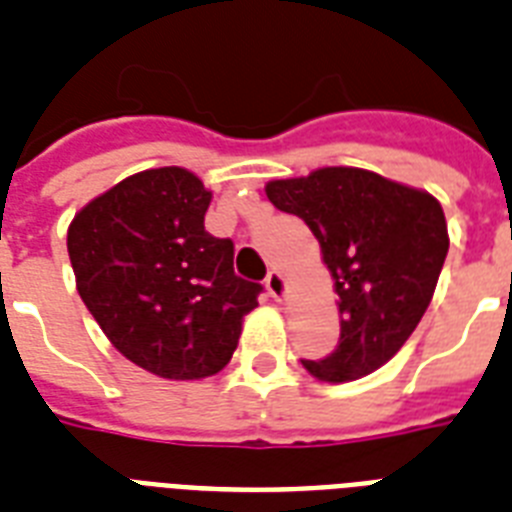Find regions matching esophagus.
Listing matches in <instances>:
<instances>
[{
	"label": "esophagus",
	"instance_id": "obj_1",
	"mask_svg": "<svg viewBox=\"0 0 512 512\" xmlns=\"http://www.w3.org/2000/svg\"><path fill=\"white\" fill-rule=\"evenodd\" d=\"M265 289H268V295L281 300V297L287 295V276L281 271H271L268 273V279H265Z\"/></svg>",
	"mask_w": 512,
	"mask_h": 512
}]
</instances>
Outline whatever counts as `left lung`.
<instances>
[{
  "instance_id": "left-lung-1",
  "label": "left lung",
  "mask_w": 512,
  "mask_h": 512,
  "mask_svg": "<svg viewBox=\"0 0 512 512\" xmlns=\"http://www.w3.org/2000/svg\"><path fill=\"white\" fill-rule=\"evenodd\" d=\"M265 196L305 220L335 281L340 345L305 369L350 382L388 364L428 311L449 252L436 196L358 167L271 180Z\"/></svg>"
}]
</instances>
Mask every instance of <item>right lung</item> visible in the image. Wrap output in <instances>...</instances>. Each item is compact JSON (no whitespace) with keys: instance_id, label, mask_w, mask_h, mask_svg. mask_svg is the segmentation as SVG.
I'll return each mask as SVG.
<instances>
[{"instance_id":"right-lung-1","label":"right lung","mask_w":512,"mask_h":512,"mask_svg":"<svg viewBox=\"0 0 512 512\" xmlns=\"http://www.w3.org/2000/svg\"><path fill=\"white\" fill-rule=\"evenodd\" d=\"M212 191L183 167L124 177L68 225L79 297L124 358L164 380L231 361L263 292L233 273V241L204 231Z\"/></svg>"}]
</instances>
